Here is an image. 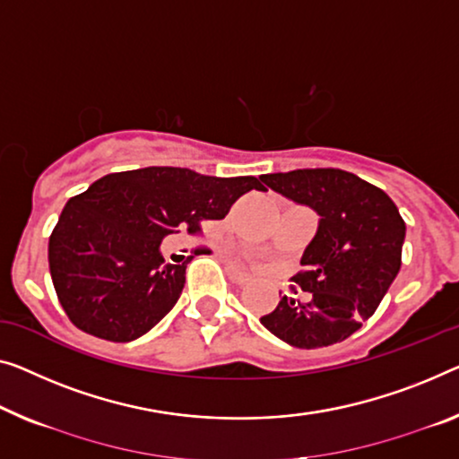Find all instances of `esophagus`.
Here are the masks:
<instances>
[{
    "mask_svg": "<svg viewBox=\"0 0 459 459\" xmlns=\"http://www.w3.org/2000/svg\"><path fill=\"white\" fill-rule=\"evenodd\" d=\"M229 276H230V280L235 284H238V286H243V284H247L249 282V273H245L243 270H238V268H229Z\"/></svg>",
    "mask_w": 459,
    "mask_h": 459,
    "instance_id": "esophagus-1",
    "label": "esophagus"
}]
</instances>
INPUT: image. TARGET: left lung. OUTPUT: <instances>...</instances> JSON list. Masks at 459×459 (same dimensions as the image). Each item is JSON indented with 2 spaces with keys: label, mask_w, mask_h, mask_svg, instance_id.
Segmentation results:
<instances>
[{
  "label": "left lung",
  "mask_w": 459,
  "mask_h": 459,
  "mask_svg": "<svg viewBox=\"0 0 459 459\" xmlns=\"http://www.w3.org/2000/svg\"><path fill=\"white\" fill-rule=\"evenodd\" d=\"M276 194L319 214L292 282L307 299L282 297L264 327L286 344L321 348L346 340L377 309L398 276L406 224L385 191L340 169L262 175Z\"/></svg>",
  "instance_id": "1"
}]
</instances>
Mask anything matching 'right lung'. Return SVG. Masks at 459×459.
I'll use <instances>...</instances> for the list:
<instances>
[{"label":"right lung","mask_w":459,"mask_h":459,"mask_svg":"<svg viewBox=\"0 0 459 459\" xmlns=\"http://www.w3.org/2000/svg\"><path fill=\"white\" fill-rule=\"evenodd\" d=\"M255 177H208L146 167L111 173L72 197L49 237V270L65 316L78 330L132 342L173 309L186 286L183 264H167L164 237L221 221Z\"/></svg>","instance_id":"1"}]
</instances>
